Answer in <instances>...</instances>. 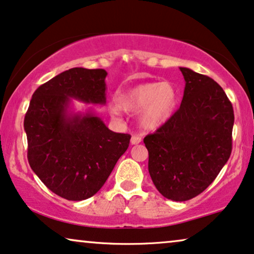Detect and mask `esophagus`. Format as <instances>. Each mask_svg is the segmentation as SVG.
<instances>
[{"instance_id": "esophagus-1", "label": "esophagus", "mask_w": 254, "mask_h": 254, "mask_svg": "<svg viewBox=\"0 0 254 254\" xmlns=\"http://www.w3.org/2000/svg\"><path fill=\"white\" fill-rule=\"evenodd\" d=\"M140 142H141V137L140 136H136V135H133V136H131V139H130L131 144H137Z\"/></svg>"}]
</instances>
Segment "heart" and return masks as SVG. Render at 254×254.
<instances>
[{"label": "heart", "mask_w": 254, "mask_h": 254, "mask_svg": "<svg viewBox=\"0 0 254 254\" xmlns=\"http://www.w3.org/2000/svg\"><path fill=\"white\" fill-rule=\"evenodd\" d=\"M177 92L169 81L137 85L118 97V105L111 107L112 114L118 117L121 110L136 112L140 127L155 130L169 120L176 107Z\"/></svg>", "instance_id": "obj_1"}]
</instances>
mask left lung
Segmentation results:
<instances>
[{"mask_svg": "<svg viewBox=\"0 0 254 254\" xmlns=\"http://www.w3.org/2000/svg\"><path fill=\"white\" fill-rule=\"evenodd\" d=\"M182 103L162 127L144 137L148 170L168 199H191L213 182L232 150V104L213 79L180 67Z\"/></svg>", "mask_w": 254, "mask_h": 254, "instance_id": "8db88e82", "label": "left lung"}]
</instances>
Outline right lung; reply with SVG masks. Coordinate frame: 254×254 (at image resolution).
I'll use <instances>...</instances> for the list:
<instances>
[{"label":"right lung","instance_id":"add662e5","mask_svg":"<svg viewBox=\"0 0 254 254\" xmlns=\"http://www.w3.org/2000/svg\"><path fill=\"white\" fill-rule=\"evenodd\" d=\"M106 75L104 68L62 72L35 91L25 114L29 164L65 199L95 195L129 146L130 135L108 129L92 108H73V100L104 106Z\"/></svg>","mask_w":254,"mask_h":254}]
</instances>
